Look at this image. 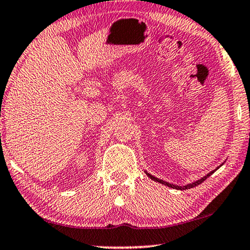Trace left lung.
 <instances>
[{
  "instance_id": "left-lung-1",
  "label": "left lung",
  "mask_w": 250,
  "mask_h": 250,
  "mask_svg": "<svg viewBox=\"0 0 250 250\" xmlns=\"http://www.w3.org/2000/svg\"><path fill=\"white\" fill-rule=\"evenodd\" d=\"M222 165H223V164H222ZM221 165V166H222ZM221 166H218L217 168H220ZM216 168V169H217ZM216 169H214V170H211V172H209L208 174H206V175L205 176H203L201 177V179H199V180H197V181H194V182H192V183H189V184H187V186H175V184H172V183H168V182H166V181H163V180H160V179H158V177H156V176H153V175H151V174H149L148 172H146V170H145V173L146 174V175H148L150 179L151 180H153V181H156V182H158V183H162V184H164V186H167L168 188H172V189H176V190H188V189H191V188H194V187H197V186H199V184H201L204 182L205 180L207 179V177H209L211 174H213L215 170Z\"/></svg>"
}]
</instances>
